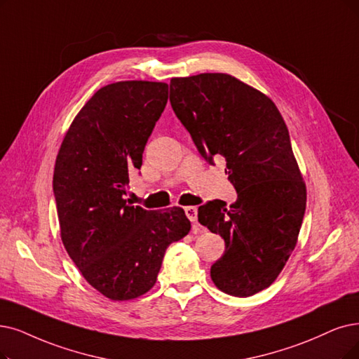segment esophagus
Returning a JSON list of instances; mask_svg holds the SVG:
<instances>
[{"label": "esophagus", "instance_id": "obj_1", "mask_svg": "<svg viewBox=\"0 0 359 359\" xmlns=\"http://www.w3.org/2000/svg\"><path fill=\"white\" fill-rule=\"evenodd\" d=\"M184 210H185V215H187V218L193 224H196L197 222V208L196 206H187Z\"/></svg>", "mask_w": 359, "mask_h": 359}]
</instances>
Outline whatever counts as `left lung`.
Here are the masks:
<instances>
[{
	"mask_svg": "<svg viewBox=\"0 0 359 359\" xmlns=\"http://www.w3.org/2000/svg\"><path fill=\"white\" fill-rule=\"evenodd\" d=\"M169 102L203 159L224 157L237 200L198 208V222L225 241L210 266L215 285L248 297L272 284L293 252L306 187L289 130L265 94L226 74L172 78Z\"/></svg>",
	"mask_w": 359,
	"mask_h": 359,
	"instance_id": "obj_1",
	"label": "left lung"
}]
</instances>
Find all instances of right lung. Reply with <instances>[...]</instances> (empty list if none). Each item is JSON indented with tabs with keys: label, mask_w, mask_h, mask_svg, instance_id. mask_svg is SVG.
I'll return each instance as SVG.
<instances>
[{
	"label": "right lung",
	"mask_w": 359,
	"mask_h": 359,
	"mask_svg": "<svg viewBox=\"0 0 359 359\" xmlns=\"http://www.w3.org/2000/svg\"><path fill=\"white\" fill-rule=\"evenodd\" d=\"M166 103L163 82L106 85L76 114L55 159L62 241L83 278L111 300L147 293L168 246L191 228L181 208L146 210L125 200Z\"/></svg>",
	"instance_id": "add662e5"
}]
</instances>
